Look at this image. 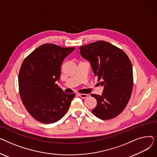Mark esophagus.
<instances>
[{
	"mask_svg": "<svg viewBox=\"0 0 157 157\" xmlns=\"http://www.w3.org/2000/svg\"><path fill=\"white\" fill-rule=\"evenodd\" d=\"M78 95L81 97L82 98H86L88 97V94H79Z\"/></svg>",
	"mask_w": 157,
	"mask_h": 157,
	"instance_id": "obj_1",
	"label": "esophagus"
}]
</instances>
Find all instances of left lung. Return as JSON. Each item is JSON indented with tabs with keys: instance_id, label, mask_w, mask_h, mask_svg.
Segmentation results:
<instances>
[{
	"instance_id": "obj_1",
	"label": "left lung",
	"mask_w": 157,
	"mask_h": 157,
	"mask_svg": "<svg viewBox=\"0 0 157 157\" xmlns=\"http://www.w3.org/2000/svg\"><path fill=\"white\" fill-rule=\"evenodd\" d=\"M79 50L90 63L98 83L104 86L102 95H91L97 101L92 112L102 120L117 117L125 108L133 88L132 67L128 56L104 40L82 46Z\"/></svg>"
}]
</instances>
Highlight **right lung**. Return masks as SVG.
Segmentation results:
<instances>
[{"mask_svg":"<svg viewBox=\"0 0 157 157\" xmlns=\"http://www.w3.org/2000/svg\"><path fill=\"white\" fill-rule=\"evenodd\" d=\"M75 48L44 44L32 52L21 64L18 76L22 102L31 116L44 123L60 120L67 112L74 94L58 86L61 65Z\"/></svg>","mask_w":157,"mask_h":157,"instance_id":"right-lung-1","label":"right lung"}]
</instances>
